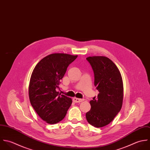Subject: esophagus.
Listing matches in <instances>:
<instances>
[{
    "mask_svg": "<svg viewBox=\"0 0 150 150\" xmlns=\"http://www.w3.org/2000/svg\"><path fill=\"white\" fill-rule=\"evenodd\" d=\"M83 101H84L83 98L81 99V98H76V97L73 98V101L75 103H81Z\"/></svg>",
    "mask_w": 150,
    "mask_h": 150,
    "instance_id": "obj_1",
    "label": "esophagus"
}]
</instances>
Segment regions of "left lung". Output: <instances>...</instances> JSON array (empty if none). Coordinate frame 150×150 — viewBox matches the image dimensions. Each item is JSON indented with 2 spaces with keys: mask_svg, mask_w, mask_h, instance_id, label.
Masks as SVG:
<instances>
[{
  "mask_svg": "<svg viewBox=\"0 0 150 150\" xmlns=\"http://www.w3.org/2000/svg\"><path fill=\"white\" fill-rule=\"evenodd\" d=\"M94 74V86L98 94L90 101L91 109L86 114L91 125L101 127L111 122L121 110L123 85L120 70L107 57L96 56L86 58Z\"/></svg>",
  "mask_w": 150,
  "mask_h": 150,
  "instance_id": "left-lung-1",
  "label": "left lung"
}]
</instances>
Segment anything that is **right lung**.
I'll return each mask as SVG.
<instances>
[{"label":"right lung","instance_id":"1","mask_svg":"<svg viewBox=\"0 0 150 150\" xmlns=\"http://www.w3.org/2000/svg\"><path fill=\"white\" fill-rule=\"evenodd\" d=\"M77 57L65 53L51 54L40 60L33 70L29 85L30 104L47 123L61 121L72 104V99L61 94L57 89L67 67Z\"/></svg>","mask_w":150,"mask_h":150}]
</instances>
